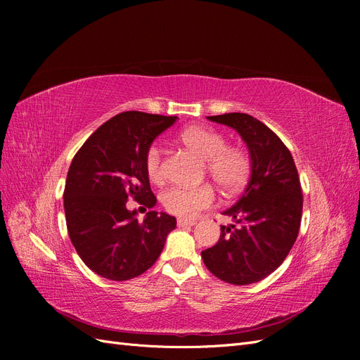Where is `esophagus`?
I'll return each instance as SVG.
<instances>
[{"instance_id": "34e87169", "label": "esophagus", "mask_w": 360, "mask_h": 360, "mask_svg": "<svg viewBox=\"0 0 360 360\" xmlns=\"http://www.w3.org/2000/svg\"><path fill=\"white\" fill-rule=\"evenodd\" d=\"M193 225H195V221H192V219H184V217H179V219H177V226L179 228L193 226Z\"/></svg>"}]
</instances>
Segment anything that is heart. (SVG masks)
<instances>
[{
    "label": "heart",
    "instance_id": "heart-1",
    "mask_svg": "<svg viewBox=\"0 0 360 360\" xmlns=\"http://www.w3.org/2000/svg\"><path fill=\"white\" fill-rule=\"evenodd\" d=\"M184 146L189 147L207 163V172L225 193H236L248 181L250 159L240 148L226 147L225 138L205 127H189L181 134ZM146 171L151 181L165 179L163 150L160 144H151L146 153ZM214 191L209 184L198 188L171 186L163 191L160 201L165 209L177 216L193 217L214 202Z\"/></svg>",
    "mask_w": 360,
    "mask_h": 360
}]
</instances>
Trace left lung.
Masks as SVG:
<instances>
[{
    "mask_svg": "<svg viewBox=\"0 0 360 360\" xmlns=\"http://www.w3.org/2000/svg\"><path fill=\"white\" fill-rule=\"evenodd\" d=\"M207 118L242 136L250 177L242 197L224 212L236 225H221L219 240L201 257L228 284H254L274 274L296 242L303 207L299 174L290 150L259 120L243 112Z\"/></svg>",
    "mask_w": 360,
    "mask_h": 360,
    "instance_id": "1",
    "label": "left lung"
}]
</instances>
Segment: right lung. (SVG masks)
<instances>
[{"label":"right lung","mask_w":360,"mask_h":360,"mask_svg":"<svg viewBox=\"0 0 360 360\" xmlns=\"http://www.w3.org/2000/svg\"><path fill=\"white\" fill-rule=\"evenodd\" d=\"M177 118L118 114L85 141L70 163L63 195L69 237L85 266L102 278L127 281L143 275L176 228V217L151 210L156 197L146 153ZM129 196L150 209L143 223L125 207Z\"/></svg>","instance_id":"obj_1"}]
</instances>
